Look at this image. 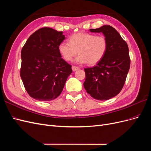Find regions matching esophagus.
I'll return each mask as SVG.
<instances>
[{
  "mask_svg": "<svg viewBox=\"0 0 151 151\" xmlns=\"http://www.w3.org/2000/svg\"><path fill=\"white\" fill-rule=\"evenodd\" d=\"M72 70L74 71V72H75V71H76L77 70H79V67H77V66H72Z\"/></svg>",
  "mask_w": 151,
  "mask_h": 151,
  "instance_id": "34e87169",
  "label": "esophagus"
}]
</instances>
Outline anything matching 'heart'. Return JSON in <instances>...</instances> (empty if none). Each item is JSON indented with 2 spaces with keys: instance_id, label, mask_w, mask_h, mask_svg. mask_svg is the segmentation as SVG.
I'll use <instances>...</instances> for the list:
<instances>
[{
  "instance_id": "b5f03b06",
  "label": "heart",
  "mask_w": 151,
  "mask_h": 151,
  "mask_svg": "<svg viewBox=\"0 0 151 151\" xmlns=\"http://www.w3.org/2000/svg\"><path fill=\"white\" fill-rule=\"evenodd\" d=\"M108 40L104 35H96L78 33L72 35L69 43L62 42L58 45V50L62 57L66 61H71L78 53L75 62L91 65L97 64L106 54Z\"/></svg>"
}]
</instances>
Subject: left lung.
<instances>
[{
	"label": "left lung",
	"instance_id": "left-lung-1",
	"mask_svg": "<svg viewBox=\"0 0 151 151\" xmlns=\"http://www.w3.org/2000/svg\"><path fill=\"white\" fill-rule=\"evenodd\" d=\"M89 31L93 33L101 32L108 40V49L96 65L84 68V87L93 98L108 100L116 96L125 83L130 65L129 47L118 32L111 26L104 25Z\"/></svg>",
	"mask_w": 151,
	"mask_h": 151
}]
</instances>
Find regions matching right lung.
Returning <instances> with one entry per match:
<instances>
[{
    "mask_svg": "<svg viewBox=\"0 0 151 151\" xmlns=\"http://www.w3.org/2000/svg\"><path fill=\"white\" fill-rule=\"evenodd\" d=\"M65 38L62 31L45 27L32 34L22 47L20 75L32 98L48 101L61 94L72 72L58 50Z\"/></svg>",
    "mask_w": 151,
    "mask_h": 151,
    "instance_id": "1",
    "label": "right lung"
}]
</instances>
